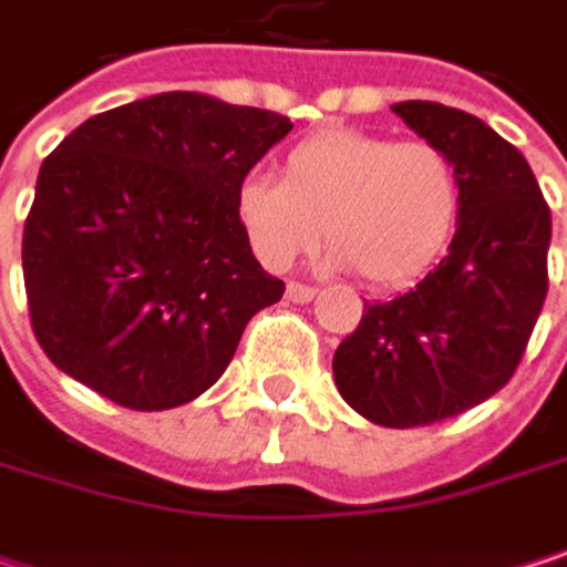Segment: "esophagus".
I'll use <instances>...</instances> for the list:
<instances>
[{
    "instance_id": "obj_1",
    "label": "esophagus",
    "mask_w": 567,
    "mask_h": 567,
    "mask_svg": "<svg viewBox=\"0 0 567 567\" xmlns=\"http://www.w3.org/2000/svg\"><path fill=\"white\" fill-rule=\"evenodd\" d=\"M285 298H288V301H298V305H305V301H311V298H315V288H311V285H301V282H288L285 285Z\"/></svg>"
}]
</instances>
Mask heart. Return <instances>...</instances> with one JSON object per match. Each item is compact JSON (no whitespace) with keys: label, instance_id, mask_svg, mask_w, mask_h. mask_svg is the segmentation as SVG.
<instances>
[{"label":"heart","instance_id":"heart-1","mask_svg":"<svg viewBox=\"0 0 567 567\" xmlns=\"http://www.w3.org/2000/svg\"><path fill=\"white\" fill-rule=\"evenodd\" d=\"M460 209V171L440 144L354 127L298 141L279 179L249 176L236 193V216L269 269H288L324 226V266L374 288L420 282L450 249Z\"/></svg>","mask_w":567,"mask_h":567}]
</instances>
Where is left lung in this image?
<instances>
[{
    "mask_svg": "<svg viewBox=\"0 0 567 567\" xmlns=\"http://www.w3.org/2000/svg\"><path fill=\"white\" fill-rule=\"evenodd\" d=\"M463 183L450 256L391 301H364L334 351L341 396L378 426L456 416L512 381L548 291L551 213L525 157L480 117L436 101L394 104Z\"/></svg>",
    "mask_w": 567,
    "mask_h": 567,
    "instance_id": "8db88e82",
    "label": "left lung"
}]
</instances>
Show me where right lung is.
Returning a JSON list of instances; mask_svg holds the SVG:
<instances>
[{"label": "right lung", "mask_w": 567, "mask_h": 567, "mask_svg": "<svg viewBox=\"0 0 567 567\" xmlns=\"http://www.w3.org/2000/svg\"><path fill=\"white\" fill-rule=\"evenodd\" d=\"M288 117L193 91L87 117L45 157L22 233L32 331L49 361L127 410H171L229 368L282 298L236 216Z\"/></svg>", "instance_id": "right-lung-1"}]
</instances>
